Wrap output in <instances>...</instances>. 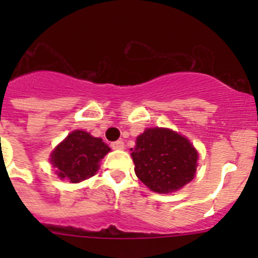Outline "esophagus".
<instances>
[{"mask_svg":"<svg viewBox=\"0 0 258 258\" xmlns=\"http://www.w3.org/2000/svg\"><path fill=\"white\" fill-rule=\"evenodd\" d=\"M111 147L113 150H124V142L122 141H116V142L111 143Z\"/></svg>","mask_w":258,"mask_h":258,"instance_id":"esophagus-1","label":"esophagus"}]
</instances>
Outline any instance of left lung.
<instances>
[{
	"label": "left lung",
	"mask_w": 258,
	"mask_h": 258,
	"mask_svg": "<svg viewBox=\"0 0 258 258\" xmlns=\"http://www.w3.org/2000/svg\"><path fill=\"white\" fill-rule=\"evenodd\" d=\"M131 151L137 177L154 192L177 191L195 177L198 151L186 137L170 129H146Z\"/></svg>",
	"instance_id": "1"
}]
</instances>
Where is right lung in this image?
Instances as JSON below:
<instances>
[{"label": "right lung", "mask_w": 258, "mask_h": 258, "mask_svg": "<svg viewBox=\"0 0 258 258\" xmlns=\"http://www.w3.org/2000/svg\"><path fill=\"white\" fill-rule=\"evenodd\" d=\"M111 151L101 140L88 132L75 131L59 143L50 155V161L60 179L71 183L88 179L99 169V161Z\"/></svg>", "instance_id": "right-lung-1"}]
</instances>
